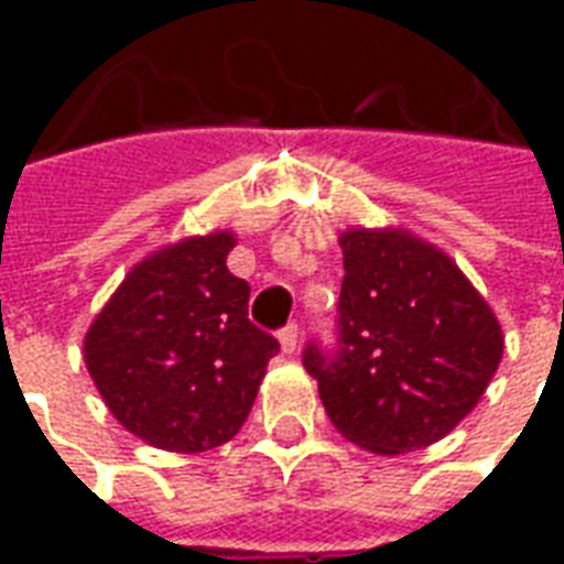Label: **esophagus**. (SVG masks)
I'll return each mask as SVG.
<instances>
[{"label":"esophagus","mask_w":564,"mask_h":564,"mask_svg":"<svg viewBox=\"0 0 564 564\" xmlns=\"http://www.w3.org/2000/svg\"><path fill=\"white\" fill-rule=\"evenodd\" d=\"M299 338H302V329H299V323H286V326L278 332V341H281L283 354H295V347H299Z\"/></svg>","instance_id":"34e87169"}]
</instances>
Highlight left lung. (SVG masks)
I'll return each instance as SVG.
<instances>
[{"instance_id":"left-lung-1","label":"left lung","mask_w":564,"mask_h":564,"mask_svg":"<svg viewBox=\"0 0 564 564\" xmlns=\"http://www.w3.org/2000/svg\"><path fill=\"white\" fill-rule=\"evenodd\" d=\"M335 344L307 341L332 425L359 447H429L471 411L505 350L501 326L456 262L414 235H341Z\"/></svg>"}]
</instances>
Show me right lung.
<instances>
[{
  "label": "right lung",
  "mask_w": 564,
  "mask_h": 564,
  "mask_svg": "<svg viewBox=\"0 0 564 564\" xmlns=\"http://www.w3.org/2000/svg\"><path fill=\"white\" fill-rule=\"evenodd\" d=\"M229 232L139 262L87 332L84 359L111 414L160 449L202 453L245 425L281 344L247 317L250 286L226 269Z\"/></svg>",
  "instance_id": "right-lung-1"
}]
</instances>
